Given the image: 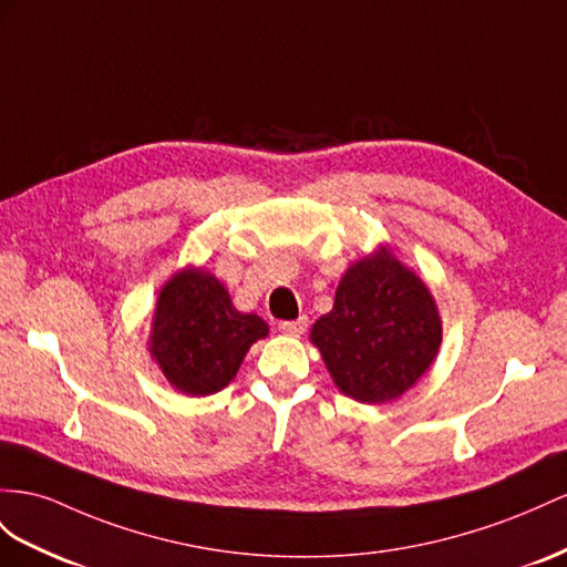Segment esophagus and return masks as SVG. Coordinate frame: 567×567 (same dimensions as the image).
<instances>
[{
	"mask_svg": "<svg viewBox=\"0 0 567 567\" xmlns=\"http://www.w3.org/2000/svg\"><path fill=\"white\" fill-rule=\"evenodd\" d=\"M307 326H309V318L307 316H299L297 321H282L278 328H280V332H285V336H292V338H299L303 330H307Z\"/></svg>",
	"mask_w": 567,
	"mask_h": 567,
	"instance_id": "34e87169",
	"label": "esophagus"
}]
</instances>
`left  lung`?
Here are the masks:
<instances>
[{"label": "left lung", "mask_w": 567, "mask_h": 567, "mask_svg": "<svg viewBox=\"0 0 567 567\" xmlns=\"http://www.w3.org/2000/svg\"><path fill=\"white\" fill-rule=\"evenodd\" d=\"M309 338L342 395L383 404L431 369L443 321L429 285L381 244L344 270L336 303Z\"/></svg>", "instance_id": "8db88e82"}]
</instances>
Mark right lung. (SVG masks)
Listing matches in <instances>:
<instances>
[{"label": "right lung", "mask_w": 567, "mask_h": 567, "mask_svg": "<svg viewBox=\"0 0 567 567\" xmlns=\"http://www.w3.org/2000/svg\"><path fill=\"white\" fill-rule=\"evenodd\" d=\"M268 323L241 313L227 287L200 266H186L159 287L148 352L167 383L188 398L227 388Z\"/></svg>", "instance_id": "obj_1"}]
</instances>
